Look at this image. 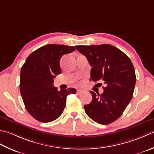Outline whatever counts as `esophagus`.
<instances>
[{"mask_svg":"<svg viewBox=\"0 0 154 154\" xmlns=\"http://www.w3.org/2000/svg\"><path fill=\"white\" fill-rule=\"evenodd\" d=\"M84 93V91L83 90H81V89H77V93L78 95H80V94H82V93Z\"/></svg>","mask_w":154,"mask_h":154,"instance_id":"1","label":"esophagus"}]
</instances>
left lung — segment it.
Returning <instances> with one entry per match:
<instances>
[{"label":"left lung","instance_id":"8db88e82","mask_svg":"<svg viewBox=\"0 0 154 154\" xmlns=\"http://www.w3.org/2000/svg\"><path fill=\"white\" fill-rule=\"evenodd\" d=\"M75 47L92 67L91 80L101 81L105 85L101 95L90 91L92 101L84 105L85 113L99 124H109L122 115L133 97L136 82L133 63L124 53L111 45Z\"/></svg>","mask_w":154,"mask_h":154}]
</instances>
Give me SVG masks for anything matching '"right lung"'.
<instances>
[{
  "label": "right lung",
  "mask_w": 154,
  "mask_h": 154,
  "mask_svg": "<svg viewBox=\"0 0 154 154\" xmlns=\"http://www.w3.org/2000/svg\"><path fill=\"white\" fill-rule=\"evenodd\" d=\"M75 50V47L63 45H45L27 57L21 67L20 94L26 109L37 121L57 119L65 107L67 96L76 93L74 88L59 91L53 86V79L61 73V57Z\"/></svg>",
  "instance_id": "right-lung-1"
}]
</instances>
